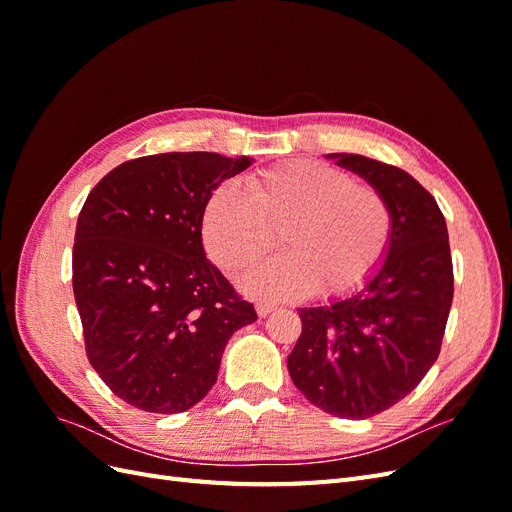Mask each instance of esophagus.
I'll use <instances>...</instances> for the list:
<instances>
[{"mask_svg":"<svg viewBox=\"0 0 512 512\" xmlns=\"http://www.w3.org/2000/svg\"><path fill=\"white\" fill-rule=\"evenodd\" d=\"M275 309V305L273 303H267V301H258L256 303V312H258V316L260 318H265V316H269L271 312Z\"/></svg>","mask_w":512,"mask_h":512,"instance_id":"obj_1","label":"esophagus"}]
</instances>
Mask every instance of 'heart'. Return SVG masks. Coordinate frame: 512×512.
Segmentation results:
<instances>
[{
	"label": "heart",
	"instance_id": "obj_1",
	"mask_svg": "<svg viewBox=\"0 0 512 512\" xmlns=\"http://www.w3.org/2000/svg\"><path fill=\"white\" fill-rule=\"evenodd\" d=\"M224 181L207 198L200 235L215 265L241 271L271 250L280 228L288 250L260 262L243 288L267 299H297L312 290L342 294L378 271L391 243V211L382 194L354 183L346 170L288 160Z\"/></svg>",
	"mask_w": 512,
	"mask_h": 512
}]
</instances>
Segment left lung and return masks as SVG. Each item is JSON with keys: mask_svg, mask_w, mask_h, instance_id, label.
<instances>
[{"mask_svg": "<svg viewBox=\"0 0 512 512\" xmlns=\"http://www.w3.org/2000/svg\"><path fill=\"white\" fill-rule=\"evenodd\" d=\"M327 158L382 194L391 243L363 288L299 307L303 331L288 371L320 410L369 418L412 393L438 359L453 303L451 247L436 198L406 170L356 153Z\"/></svg>", "mask_w": 512, "mask_h": 512, "instance_id": "1", "label": "left lung"}]
</instances>
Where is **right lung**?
Wrapping results in <instances>:
<instances>
[{
	"label": "right lung",
	"mask_w": 512,
	"mask_h": 512,
	"mask_svg": "<svg viewBox=\"0 0 512 512\" xmlns=\"http://www.w3.org/2000/svg\"><path fill=\"white\" fill-rule=\"evenodd\" d=\"M252 162L209 151L136 158L113 168L79 213L72 288L87 359L138 410L196 406L232 333L256 320L200 235L211 192Z\"/></svg>",
	"instance_id": "right-lung-1"
}]
</instances>
